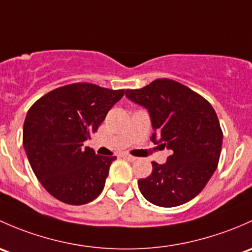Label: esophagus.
<instances>
[{"instance_id": "34e87169", "label": "esophagus", "mask_w": 252, "mask_h": 252, "mask_svg": "<svg viewBox=\"0 0 252 252\" xmlns=\"http://www.w3.org/2000/svg\"><path fill=\"white\" fill-rule=\"evenodd\" d=\"M123 158H124V159L128 160V161H131V162L136 161V160H137V158L132 157V155H128V154H123Z\"/></svg>"}]
</instances>
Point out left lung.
I'll list each match as a JSON object with an SVG mask.
<instances>
[{
  "label": "left lung",
  "instance_id": "left-lung-1",
  "mask_svg": "<svg viewBox=\"0 0 252 252\" xmlns=\"http://www.w3.org/2000/svg\"><path fill=\"white\" fill-rule=\"evenodd\" d=\"M126 97L148 110L155 144L172 150L166 164L153 161L149 177L138 181L149 203L173 207L188 203L216 171L223 133L219 118L205 98L170 79H158Z\"/></svg>",
  "mask_w": 252,
  "mask_h": 252
}]
</instances>
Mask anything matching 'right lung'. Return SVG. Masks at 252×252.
<instances>
[{"label": "right lung", "instance_id": "right-lung-1", "mask_svg": "<svg viewBox=\"0 0 252 252\" xmlns=\"http://www.w3.org/2000/svg\"><path fill=\"white\" fill-rule=\"evenodd\" d=\"M124 93L87 82L71 84L51 91L29 109L23 145L35 176L56 199L84 205L102 193L116 157L97 155L84 142Z\"/></svg>", "mask_w": 252, "mask_h": 252}]
</instances>
